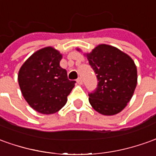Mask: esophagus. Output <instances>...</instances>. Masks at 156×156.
Here are the masks:
<instances>
[{
  "mask_svg": "<svg viewBox=\"0 0 156 156\" xmlns=\"http://www.w3.org/2000/svg\"><path fill=\"white\" fill-rule=\"evenodd\" d=\"M76 82H77V83H78L79 85L82 84V80H81V78H80V77H79V78L76 80Z\"/></svg>",
  "mask_w": 156,
  "mask_h": 156,
  "instance_id": "1",
  "label": "esophagus"
}]
</instances>
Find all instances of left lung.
I'll return each mask as SVG.
<instances>
[{"mask_svg":"<svg viewBox=\"0 0 156 156\" xmlns=\"http://www.w3.org/2000/svg\"><path fill=\"white\" fill-rule=\"evenodd\" d=\"M80 51V48L76 49ZM98 78L96 91L89 94V103L101 115H114L125 109L137 83L133 58L116 47L100 44L85 53Z\"/></svg>","mask_w":156,"mask_h":156,"instance_id":"1","label":"left lung"}]
</instances>
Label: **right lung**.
I'll return each instance as SVG.
<instances>
[{"label": "right lung", "mask_w": 156, "mask_h": 156, "mask_svg": "<svg viewBox=\"0 0 156 156\" xmlns=\"http://www.w3.org/2000/svg\"><path fill=\"white\" fill-rule=\"evenodd\" d=\"M62 57L54 47H44L34 52L19 69L18 80L23 96L41 114L60 110L75 87L76 81L69 80L66 69L60 67Z\"/></svg>", "instance_id": "add662e5"}]
</instances>
